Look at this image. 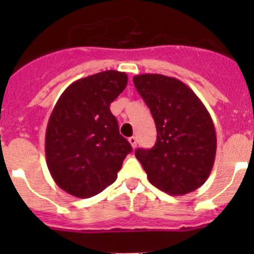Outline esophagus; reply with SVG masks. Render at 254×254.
<instances>
[{"mask_svg":"<svg viewBox=\"0 0 254 254\" xmlns=\"http://www.w3.org/2000/svg\"><path fill=\"white\" fill-rule=\"evenodd\" d=\"M129 142H130V145H131V147H132V148L136 147V145H137V140H136V137H135V136L129 137Z\"/></svg>","mask_w":254,"mask_h":254,"instance_id":"34e87169","label":"esophagus"}]
</instances>
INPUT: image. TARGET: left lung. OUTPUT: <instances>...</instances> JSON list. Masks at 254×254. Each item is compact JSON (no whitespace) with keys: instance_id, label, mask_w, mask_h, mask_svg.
Segmentation results:
<instances>
[{"instance_id":"8db88e82","label":"left lung","mask_w":254,"mask_h":254,"mask_svg":"<svg viewBox=\"0 0 254 254\" xmlns=\"http://www.w3.org/2000/svg\"><path fill=\"white\" fill-rule=\"evenodd\" d=\"M150 108L157 140L135 156L152 186L170 195H183L203 186L216 155V132L199 97L182 81L160 73L132 78Z\"/></svg>"}]
</instances>
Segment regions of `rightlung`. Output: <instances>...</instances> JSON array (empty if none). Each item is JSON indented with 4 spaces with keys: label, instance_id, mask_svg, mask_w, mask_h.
<instances>
[{
    "label": "right lung",
    "instance_id": "right-lung-1",
    "mask_svg": "<svg viewBox=\"0 0 254 254\" xmlns=\"http://www.w3.org/2000/svg\"><path fill=\"white\" fill-rule=\"evenodd\" d=\"M127 75L108 70L79 78L64 91L49 118L47 165L55 183L76 198H91L114 183L131 145L119 132L111 103Z\"/></svg>",
    "mask_w": 254,
    "mask_h": 254
}]
</instances>
